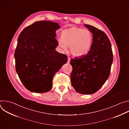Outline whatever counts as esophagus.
<instances>
[{"instance_id":"34e87169","label":"esophagus","mask_w":129,"mask_h":129,"mask_svg":"<svg viewBox=\"0 0 129 129\" xmlns=\"http://www.w3.org/2000/svg\"><path fill=\"white\" fill-rule=\"evenodd\" d=\"M70 57H68L67 63H70Z\"/></svg>"}]
</instances>
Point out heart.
Listing matches in <instances>:
<instances>
[{
  "label": "heart",
  "instance_id": "heart-1",
  "mask_svg": "<svg viewBox=\"0 0 129 129\" xmlns=\"http://www.w3.org/2000/svg\"><path fill=\"white\" fill-rule=\"evenodd\" d=\"M93 41V36L90 30L72 27L61 32V39L58 40V43L62 51H66L67 47H70L73 56L80 57L89 52Z\"/></svg>",
  "mask_w": 129,
  "mask_h": 129
}]
</instances>
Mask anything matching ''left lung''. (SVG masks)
<instances>
[{"instance_id": "left-lung-1", "label": "left lung", "mask_w": 129, "mask_h": 129, "mask_svg": "<svg viewBox=\"0 0 129 129\" xmlns=\"http://www.w3.org/2000/svg\"><path fill=\"white\" fill-rule=\"evenodd\" d=\"M84 25L93 35L92 45L87 54L70 60V79L76 92L91 94L98 91L108 79L113 52L109 39L104 31L92 25Z\"/></svg>"}]
</instances>
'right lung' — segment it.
<instances>
[{
    "instance_id": "add662e5",
    "label": "right lung",
    "mask_w": 129,
    "mask_h": 129,
    "mask_svg": "<svg viewBox=\"0 0 129 129\" xmlns=\"http://www.w3.org/2000/svg\"><path fill=\"white\" fill-rule=\"evenodd\" d=\"M58 23L36 21L25 27L18 38L15 51L16 70L29 91L45 93L52 87L54 75L66 63L67 56L56 50Z\"/></svg>"
}]
</instances>
